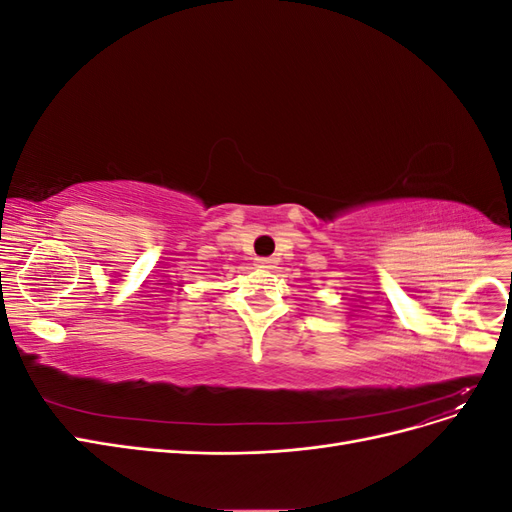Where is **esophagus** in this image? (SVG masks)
I'll return each instance as SVG.
<instances>
[{
    "label": "esophagus",
    "instance_id": "34e87169",
    "mask_svg": "<svg viewBox=\"0 0 512 512\" xmlns=\"http://www.w3.org/2000/svg\"><path fill=\"white\" fill-rule=\"evenodd\" d=\"M256 265H258L260 269H273V267H275V258H258Z\"/></svg>",
    "mask_w": 512,
    "mask_h": 512
}]
</instances>
